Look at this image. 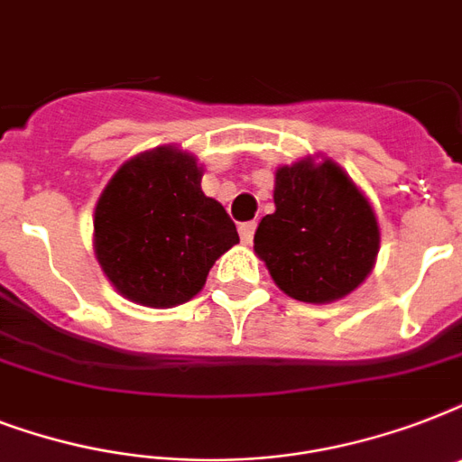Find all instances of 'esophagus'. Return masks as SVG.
Segmentation results:
<instances>
[{
	"instance_id": "34e87169",
	"label": "esophagus",
	"mask_w": 462,
	"mask_h": 462,
	"mask_svg": "<svg viewBox=\"0 0 462 462\" xmlns=\"http://www.w3.org/2000/svg\"><path fill=\"white\" fill-rule=\"evenodd\" d=\"M254 232H256V223H242V225H239V239H242L245 245H252Z\"/></svg>"
}]
</instances>
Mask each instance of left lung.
<instances>
[{"mask_svg": "<svg viewBox=\"0 0 462 462\" xmlns=\"http://www.w3.org/2000/svg\"><path fill=\"white\" fill-rule=\"evenodd\" d=\"M273 201L254 252L285 295L328 304L365 282L379 254V223L343 167L328 158L278 167Z\"/></svg>", "mask_w": 462, "mask_h": 462, "instance_id": "1", "label": "left lung"}]
</instances>
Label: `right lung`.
<instances>
[{
	"mask_svg": "<svg viewBox=\"0 0 462 462\" xmlns=\"http://www.w3.org/2000/svg\"><path fill=\"white\" fill-rule=\"evenodd\" d=\"M201 177L194 155L158 146L126 160L107 181L93 216V246L119 295L153 309L189 302L237 245V227L203 194Z\"/></svg>",
	"mask_w": 462,
	"mask_h": 462,
	"instance_id": "add662e5",
	"label": "right lung"
}]
</instances>
